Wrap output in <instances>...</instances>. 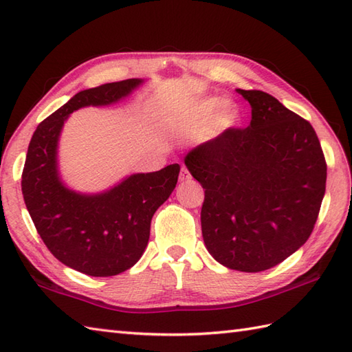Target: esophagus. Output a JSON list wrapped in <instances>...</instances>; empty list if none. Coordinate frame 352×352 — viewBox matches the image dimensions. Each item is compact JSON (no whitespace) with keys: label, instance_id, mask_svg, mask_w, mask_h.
Wrapping results in <instances>:
<instances>
[{"label":"esophagus","instance_id":"34e87169","mask_svg":"<svg viewBox=\"0 0 352 352\" xmlns=\"http://www.w3.org/2000/svg\"><path fill=\"white\" fill-rule=\"evenodd\" d=\"M192 178V175H190V172L188 170V168H182V172H180V182H189Z\"/></svg>","mask_w":352,"mask_h":352}]
</instances>
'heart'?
Segmentation results:
<instances>
[{"label":"heart","mask_w":352,"mask_h":352,"mask_svg":"<svg viewBox=\"0 0 352 352\" xmlns=\"http://www.w3.org/2000/svg\"><path fill=\"white\" fill-rule=\"evenodd\" d=\"M216 111L218 114L215 113ZM237 119L239 111L234 106L223 104L219 96H207L183 104L175 111L172 125L182 134H195L204 130L206 136H216L218 133L233 126Z\"/></svg>","instance_id":"b5f03b06"}]
</instances>
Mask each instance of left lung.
Wrapping results in <instances>:
<instances>
[{
	"mask_svg": "<svg viewBox=\"0 0 352 352\" xmlns=\"http://www.w3.org/2000/svg\"><path fill=\"white\" fill-rule=\"evenodd\" d=\"M246 129H228L184 157L203 186L207 251L234 271L260 272L307 242L325 195L327 163L309 121L272 95L237 89Z\"/></svg>",
	"mask_w": 352,
	"mask_h": 352,
	"instance_id": "1",
	"label": "left lung"
}]
</instances>
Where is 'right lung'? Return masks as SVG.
I'll return each instance as SVG.
<instances>
[{
  "label": "right lung",
  "instance_id": "obj_1",
  "mask_svg": "<svg viewBox=\"0 0 352 352\" xmlns=\"http://www.w3.org/2000/svg\"><path fill=\"white\" fill-rule=\"evenodd\" d=\"M142 83L130 78L78 92L37 125L30 140L21 182L27 210L52 256L81 274L111 276L138 263L153 216L175 189L180 174V164L174 163L125 177L101 193L72 190L58 174V138L72 111L110 106Z\"/></svg>",
  "mask_w": 352,
  "mask_h": 352
}]
</instances>
